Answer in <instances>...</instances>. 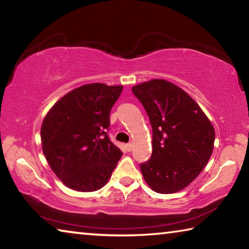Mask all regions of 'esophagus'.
<instances>
[{
  "label": "esophagus",
  "instance_id": "esophagus-1",
  "mask_svg": "<svg viewBox=\"0 0 249 249\" xmlns=\"http://www.w3.org/2000/svg\"><path fill=\"white\" fill-rule=\"evenodd\" d=\"M126 149H127L128 151H130V150L133 149V144H132V142H128V144L126 145Z\"/></svg>",
  "mask_w": 249,
  "mask_h": 249
}]
</instances>
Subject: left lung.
Returning <instances> with one entry per match:
<instances>
[{
    "instance_id": "8db88e82",
    "label": "left lung",
    "mask_w": 249,
    "mask_h": 249,
    "mask_svg": "<svg viewBox=\"0 0 249 249\" xmlns=\"http://www.w3.org/2000/svg\"><path fill=\"white\" fill-rule=\"evenodd\" d=\"M148 114L153 154L141 165L146 183L162 195L188 187L212 155L213 125L187 92L163 79L132 88Z\"/></svg>"
}]
</instances>
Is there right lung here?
I'll return each instance as SVG.
<instances>
[{
  "label": "right lung",
  "mask_w": 249,
  "mask_h": 249,
  "mask_svg": "<svg viewBox=\"0 0 249 249\" xmlns=\"http://www.w3.org/2000/svg\"><path fill=\"white\" fill-rule=\"evenodd\" d=\"M123 86L84 84L54 103L40 128L43 153L62 183L75 191L104 187L122 157L109 141V113Z\"/></svg>",
  "instance_id": "1"
}]
</instances>
